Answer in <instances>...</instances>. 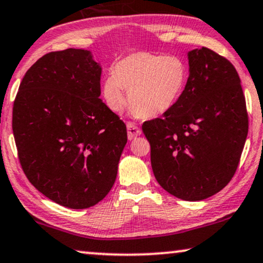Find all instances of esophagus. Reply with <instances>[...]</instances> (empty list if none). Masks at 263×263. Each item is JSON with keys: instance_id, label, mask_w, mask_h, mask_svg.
Instances as JSON below:
<instances>
[{"instance_id": "34e87169", "label": "esophagus", "mask_w": 263, "mask_h": 263, "mask_svg": "<svg viewBox=\"0 0 263 263\" xmlns=\"http://www.w3.org/2000/svg\"><path fill=\"white\" fill-rule=\"evenodd\" d=\"M126 126H127V137L130 140L136 139L137 137L142 135V130H140L135 123H130V121H128Z\"/></svg>"}]
</instances>
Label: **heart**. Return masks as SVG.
<instances>
[{"label": "heart", "instance_id": "heart-1", "mask_svg": "<svg viewBox=\"0 0 263 263\" xmlns=\"http://www.w3.org/2000/svg\"><path fill=\"white\" fill-rule=\"evenodd\" d=\"M188 80L186 63L177 56L138 51L114 65V75L106 76L101 93L106 106L119 113L127 101L133 116L157 117L176 105Z\"/></svg>", "mask_w": 263, "mask_h": 263}]
</instances>
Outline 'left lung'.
<instances>
[{
  "instance_id": "1",
  "label": "left lung",
  "mask_w": 263,
  "mask_h": 263,
  "mask_svg": "<svg viewBox=\"0 0 263 263\" xmlns=\"http://www.w3.org/2000/svg\"><path fill=\"white\" fill-rule=\"evenodd\" d=\"M190 76L172 109L145 121L157 182L187 201L210 198L230 182L248 135V113L235 66L214 51L188 52Z\"/></svg>"
}]
</instances>
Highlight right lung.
<instances>
[{
	"label": "right lung",
	"mask_w": 263,
	"mask_h": 263,
	"mask_svg": "<svg viewBox=\"0 0 263 263\" xmlns=\"http://www.w3.org/2000/svg\"><path fill=\"white\" fill-rule=\"evenodd\" d=\"M101 66L68 49L39 58L13 107L20 164L33 186L69 209H88L113 187L126 125L100 99Z\"/></svg>",
	"instance_id": "1"
}]
</instances>
